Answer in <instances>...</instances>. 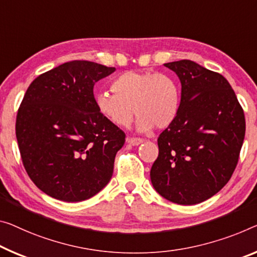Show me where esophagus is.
<instances>
[{
	"mask_svg": "<svg viewBox=\"0 0 257 257\" xmlns=\"http://www.w3.org/2000/svg\"><path fill=\"white\" fill-rule=\"evenodd\" d=\"M142 141L144 140L140 139V138H127V139H126V142L131 146H139L140 144H142Z\"/></svg>",
	"mask_w": 257,
	"mask_h": 257,
	"instance_id": "1",
	"label": "esophagus"
}]
</instances>
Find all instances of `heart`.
<instances>
[{
    "label": "heart",
    "instance_id": "obj_1",
    "mask_svg": "<svg viewBox=\"0 0 257 257\" xmlns=\"http://www.w3.org/2000/svg\"><path fill=\"white\" fill-rule=\"evenodd\" d=\"M112 89L115 93H97L95 105L101 116L119 127H127L134 113L139 115L140 132L151 131L154 126L167 128L179 115L180 87L168 74L128 71L113 80Z\"/></svg>",
    "mask_w": 257,
    "mask_h": 257
}]
</instances>
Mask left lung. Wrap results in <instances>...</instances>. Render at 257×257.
<instances>
[{
    "label": "left lung",
    "mask_w": 257,
    "mask_h": 257,
    "mask_svg": "<svg viewBox=\"0 0 257 257\" xmlns=\"http://www.w3.org/2000/svg\"><path fill=\"white\" fill-rule=\"evenodd\" d=\"M181 84L180 111L160 134L151 170L156 192L192 206L218 193L236 167L246 121L234 90L222 74L189 60L165 63Z\"/></svg>",
    "instance_id": "8db88e82"
}]
</instances>
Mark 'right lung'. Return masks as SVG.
I'll return each instance as SVG.
<instances>
[{
    "label": "right lung",
    "mask_w": 257,
    "mask_h": 257,
    "mask_svg": "<svg viewBox=\"0 0 257 257\" xmlns=\"http://www.w3.org/2000/svg\"><path fill=\"white\" fill-rule=\"evenodd\" d=\"M89 61H71L35 78L16 119L24 167L39 189L79 202L106 186L125 133L100 115L93 88L112 72Z\"/></svg>",
    "instance_id": "1"
}]
</instances>
